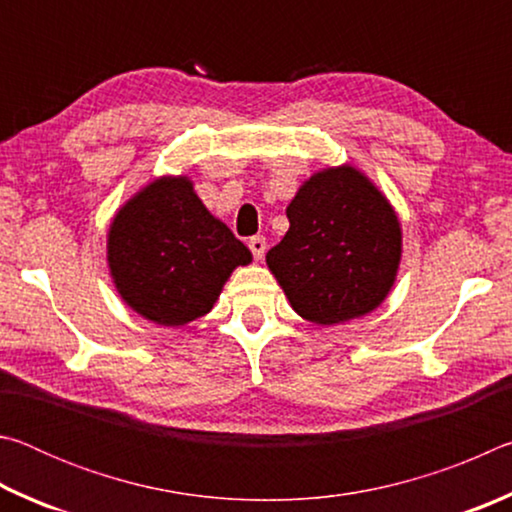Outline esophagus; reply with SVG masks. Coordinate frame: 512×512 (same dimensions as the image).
<instances>
[{
    "mask_svg": "<svg viewBox=\"0 0 512 512\" xmlns=\"http://www.w3.org/2000/svg\"><path fill=\"white\" fill-rule=\"evenodd\" d=\"M248 248H250V253H253V257L255 259H262L264 257V253H266V239L264 237H250L248 239Z\"/></svg>",
    "mask_w": 512,
    "mask_h": 512,
    "instance_id": "obj_1",
    "label": "esophagus"
}]
</instances>
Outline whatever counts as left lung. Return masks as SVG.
<instances>
[{
	"instance_id": "obj_1",
	"label": "left lung",
	"mask_w": 512,
	"mask_h": 512,
	"mask_svg": "<svg viewBox=\"0 0 512 512\" xmlns=\"http://www.w3.org/2000/svg\"><path fill=\"white\" fill-rule=\"evenodd\" d=\"M289 230L266 253L291 307L316 325L377 309L402 257V230L386 196L354 167L311 176L287 207Z\"/></svg>"
}]
</instances>
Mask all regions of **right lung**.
I'll use <instances>...</instances> for the list:
<instances>
[{
    "label": "right lung",
    "instance_id": "1",
    "mask_svg": "<svg viewBox=\"0 0 512 512\" xmlns=\"http://www.w3.org/2000/svg\"><path fill=\"white\" fill-rule=\"evenodd\" d=\"M250 250L207 212L185 176L135 194L108 232V264L119 296L146 320L178 327L205 316Z\"/></svg>",
    "mask_w": 512,
    "mask_h": 512
}]
</instances>
